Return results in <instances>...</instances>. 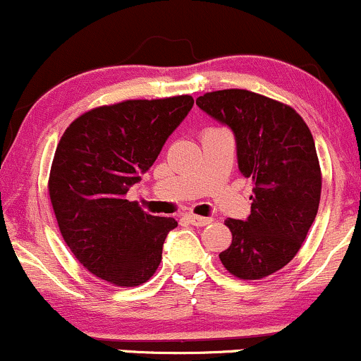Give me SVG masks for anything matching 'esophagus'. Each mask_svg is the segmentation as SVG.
Returning a JSON list of instances; mask_svg holds the SVG:
<instances>
[{"label":"esophagus","mask_w":361,"mask_h":361,"mask_svg":"<svg viewBox=\"0 0 361 361\" xmlns=\"http://www.w3.org/2000/svg\"><path fill=\"white\" fill-rule=\"evenodd\" d=\"M186 219H188L190 224H193V226H198V227L209 226V224L212 222V219L210 217H200V215H195V214H188L186 215Z\"/></svg>","instance_id":"1"}]
</instances>
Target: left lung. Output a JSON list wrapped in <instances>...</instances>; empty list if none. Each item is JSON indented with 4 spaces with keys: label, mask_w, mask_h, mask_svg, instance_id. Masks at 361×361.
<instances>
[{
    "label": "left lung",
    "mask_w": 361,
    "mask_h": 361,
    "mask_svg": "<svg viewBox=\"0 0 361 361\" xmlns=\"http://www.w3.org/2000/svg\"><path fill=\"white\" fill-rule=\"evenodd\" d=\"M197 105L234 132L239 171L255 183L250 217L227 219L233 243L219 258L238 279H264L293 259L317 215L312 134L292 106L247 90L205 93Z\"/></svg>",
    "instance_id": "8db88e82"
}]
</instances>
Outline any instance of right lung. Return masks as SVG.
Masks as SVG:
<instances>
[{"label":"right lung","instance_id":"obj_1","mask_svg":"<svg viewBox=\"0 0 361 361\" xmlns=\"http://www.w3.org/2000/svg\"><path fill=\"white\" fill-rule=\"evenodd\" d=\"M193 106L190 94L98 106L66 128L49 195L62 238L98 279L135 287L154 275L178 222L146 214L127 192Z\"/></svg>","mask_w":361,"mask_h":361}]
</instances>
